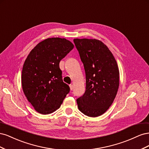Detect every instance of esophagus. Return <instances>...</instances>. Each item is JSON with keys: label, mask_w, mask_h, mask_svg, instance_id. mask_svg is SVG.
<instances>
[{"label": "esophagus", "mask_w": 149, "mask_h": 149, "mask_svg": "<svg viewBox=\"0 0 149 149\" xmlns=\"http://www.w3.org/2000/svg\"><path fill=\"white\" fill-rule=\"evenodd\" d=\"M70 88L71 91H73V84H70Z\"/></svg>", "instance_id": "1"}]
</instances>
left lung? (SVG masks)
I'll return each mask as SVG.
<instances>
[{
    "label": "left lung",
    "instance_id": "1",
    "mask_svg": "<svg viewBox=\"0 0 149 149\" xmlns=\"http://www.w3.org/2000/svg\"><path fill=\"white\" fill-rule=\"evenodd\" d=\"M75 46L86 74V91L76 100L79 110L89 117L103 114L113 102L119 86V71L112 53L96 39L76 38Z\"/></svg>",
    "mask_w": 149,
    "mask_h": 149
}]
</instances>
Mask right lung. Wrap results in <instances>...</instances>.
I'll return each mask as SVG.
<instances>
[{
  "instance_id": "obj_1",
  "label": "right lung",
  "mask_w": 149,
  "mask_h": 149,
  "mask_svg": "<svg viewBox=\"0 0 149 149\" xmlns=\"http://www.w3.org/2000/svg\"><path fill=\"white\" fill-rule=\"evenodd\" d=\"M73 47L65 38H49L38 43L26 58L22 72V89L39 113L55 111L69 93L59 64Z\"/></svg>"
}]
</instances>
